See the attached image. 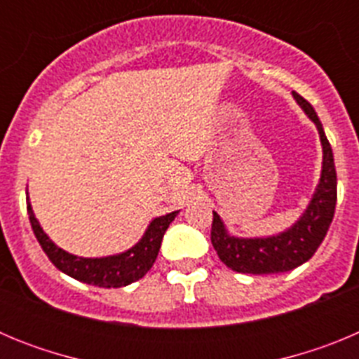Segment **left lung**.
I'll use <instances>...</instances> for the list:
<instances>
[{
	"mask_svg": "<svg viewBox=\"0 0 359 359\" xmlns=\"http://www.w3.org/2000/svg\"><path fill=\"white\" fill-rule=\"evenodd\" d=\"M293 98L302 111L315 122L322 142V172L320 182L304 214L297 223L277 236L236 237L230 236L223 219L214 212L210 239L219 259L237 273L269 275L284 273L298 268L315 255L334 217L336 169L334 156L327 136L323 133L316 111L306 98L293 91Z\"/></svg>",
	"mask_w": 359,
	"mask_h": 359,
	"instance_id": "left-lung-1",
	"label": "left lung"
}]
</instances>
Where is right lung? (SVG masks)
Masks as SVG:
<instances>
[{
  "instance_id": "obj_1",
  "label": "right lung",
  "mask_w": 359,
  "mask_h": 359,
  "mask_svg": "<svg viewBox=\"0 0 359 359\" xmlns=\"http://www.w3.org/2000/svg\"><path fill=\"white\" fill-rule=\"evenodd\" d=\"M27 210L28 217H30L32 230L36 233L41 248L48 255L52 264L61 269L62 273L75 278V280L86 282V284L98 287H122L129 286L131 282L140 280L149 269L152 268L154 261H156L165 230L169 228L174 217L180 214L176 210L152 219L145 233L142 236V239L135 246L126 250V252L116 253V255L95 257V259H91V257H77L59 248L41 228L39 221H37L34 210H32L30 199L28 198Z\"/></svg>"
}]
</instances>
